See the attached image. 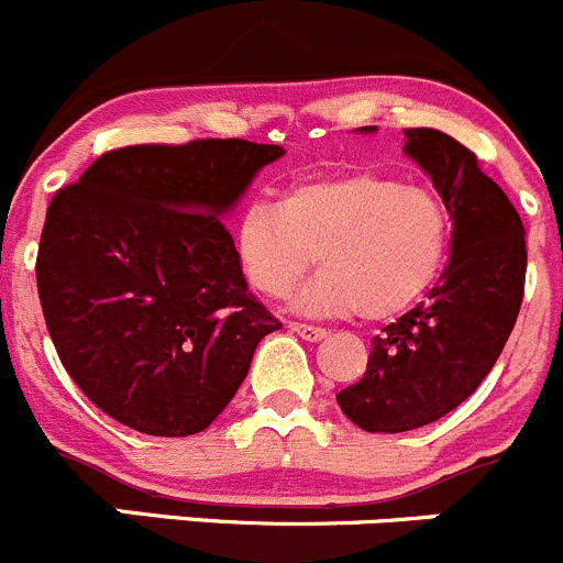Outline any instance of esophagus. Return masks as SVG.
<instances>
[{
	"instance_id": "esophagus-1",
	"label": "esophagus",
	"mask_w": 563,
	"mask_h": 563,
	"mask_svg": "<svg viewBox=\"0 0 563 563\" xmlns=\"http://www.w3.org/2000/svg\"><path fill=\"white\" fill-rule=\"evenodd\" d=\"M288 327H291V332H297V335L302 338V341L316 343V341H324V338H327V330H321V327L297 324V321H294V324H288Z\"/></svg>"
}]
</instances>
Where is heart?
I'll return each instance as SVG.
<instances>
[{"mask_svg": "<svg viewBox=\"0 0 563 563\" xmlns=\"http://www.w3.org/2000/svg\"><path fill=\"white\" fill-rule=\"evenodd\" d=\"M451 220L429 189L379 173H349L294 187L280 206L253 200L236 225L244 275L286 297L319 258L324 269L297 294L302 313L385 321L412 308L443 272Z\"/></svg>", "mask_w": 563, "mask_h": 563, "instance_id": "1", "label": "heart"}]
</instances>
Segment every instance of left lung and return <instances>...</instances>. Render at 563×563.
I'll list each match as a JSON object with an SVG mask.
<instances>
[{
	"label": "left lung",
	"mask_w": 563,
	"mask_h": 563,
	"mask_svg": "<svg viewBox=\"0 0 563 563\" xmlns=\"http://www.w3.org/2000/svg\"><path fill=\"white\" fill-rule=\"evenodd\" d=\"M404 154L432 178L454 233L429 302L387 324L363 379L335 396L354 427L385 434L434 423L476 393L515 330L528 264L520 214L465 145L438 129H407Z\"/></svg>",
	"instance_id": "left-lung-1"
}]
</instances>
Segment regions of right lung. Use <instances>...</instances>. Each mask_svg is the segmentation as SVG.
Segmentation results:
<instances>
[{
    "mask_svg": "<svg viewBox=\"0 0 563 563\" xmlns=\"http://www.w3.org/2000/svg\"><path fill=\"white\" fill-rule=\"evenodd\" d=\"M283 154L247 140L131 145L54 195L41 308L65 371L109 418L154 438L203 432L283 327L222 222Z\"/></svg>",
    "mask_w": 563,
    "mask_h": 563,
    "instance_id": "add662e5",
    "label": "right lung"
}]
</instances>
